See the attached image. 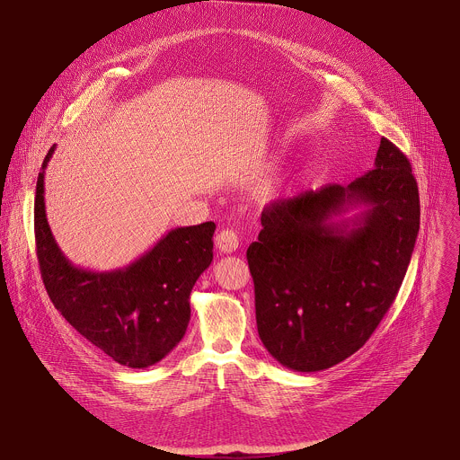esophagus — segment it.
I'll return each mask as SVG.
<instances>
[{
	"label": "esophagus",
	"instance_id": "obj_1",
	"mask_svg": "<svg viewBox=\"0 0 460 460\" xmlns=\"http://www.w3.org/2000/svg\"><path fill=\"white\" fill-rule=\"evenodd\" d=\"M238 243H240L238 234L233 229H224L217 234V247L222 252H234L238 249Z\"/></svg>",
	"mask_w": 460,
	"mask_h": 460
}]
</instances>
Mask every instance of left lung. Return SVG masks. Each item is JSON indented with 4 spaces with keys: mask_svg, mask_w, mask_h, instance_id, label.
Listing matches in <instances>:
<instances>
[{
    "mask_svg": "<svg viewBox=\"0 0 460 460\" xmlns=\"http://www.w3.org/2000/svg\"><path fill=\"white\" fill-rule=\"evenodd\" d=\"M355 207L363 211L346 219ZM247 249L260 341L295 371L332 367L373 335L395 300L420 226L406 155L380 140L375 167L261 211Z\"/></svg>",
    "mask_w": 460,
    "mask_h": 460,
    "instance_id": "8db88e82",
    "label": "left lung"
}]
</instances>
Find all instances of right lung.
Returning <instances> with one entry per match:
<instances>
[{"instance_id": "add662e5", "label": "right lung", "mask_w": 460, "mask_h": 460, "mask_svg": "<svg viewBox=\"0 0 460 460\" xmlns=\"http://www.w3.org/2000/svg\"><path fill=\"white\" fill-rule=\"evenodd\" d=\"M36 183L34 234L45 289L54 307L114 362L149 367L183 339L189 296L213 261L215 222L176 227L123 270L96 273L76 268L58 247L45 215V167Z\"/></svg>"}]
</instances>
